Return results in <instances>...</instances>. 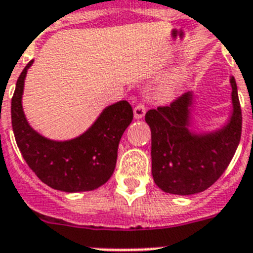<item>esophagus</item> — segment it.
Instances as JSON below:
<instances>
[{
    "mask_svg": "<svg viewBox=\"0 0 253 253\" xmlns=\"http://www.w3.org/2000/svg\"><path fill=\"white\" fill-rule=\"evenodd\" d=\"M145 112H147V110H145L144 105H143V104H137V105L133 108V118H135V120H141V118L145 116Z\"/></svg>",
    "mask_w": 253,
    "mask_h": 253,
    "instance_id": "obj_1",
    "label": "esophagus"
}]
</instances>
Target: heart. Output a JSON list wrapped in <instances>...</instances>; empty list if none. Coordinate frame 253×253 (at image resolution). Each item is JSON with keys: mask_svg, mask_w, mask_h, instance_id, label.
Listing matches in <instances>:
<instances>
[{"mask_svg": "<svg viewBox=\"0 0 253 253\" xmlns=\"http://www.w3.org/2000/svg\"><path fill=\"white\" fill-rule=\"evenodd\" d=\"M187 82V69L179 67L175 71L170 73L161 80L156 88V98L161 102H170L175 100L182 91Z\"/></svg>", "mask_w": 253, "mask_h": 253, "instance_id": "1", "label": "heart"}]
</instances>
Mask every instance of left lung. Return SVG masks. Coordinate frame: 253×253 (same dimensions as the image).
I'll return each instance as SVG.
<instances>
[{
	"instance_id": "obj_1",
	"label": "left lung",
	"mask_w": 253,
	"mask_h": 253,
	"mask_svg": "<svg viewBox=\"0 0 253 253\" xmlns=\"http://www.w3.org/2000/svg\"><path fill=\"white\" fill-rule=\"evenodd\" d=\"M230 85L233 109L226 122L213 131L195 128L194 91L145 114L152 133V175L164 192H203L229 166L242 133V110L234 77H230Z\"/></svg>"
}]
</instances>
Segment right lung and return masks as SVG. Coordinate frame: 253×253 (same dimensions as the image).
I'll use <instances>...</instances> for the list:
<instances>
[{"instance_id": "1", "label": "right lung", "mask_w": 253, "mask_h": 253, "mask_svg": "<svg viewBox=\"0 0 253 253\" xmlns=\"http://www.w3.org/2000/svg\"><path fill=\"white\" fill-rule=\"evenodd\" d=\"M32 63L18 78L11 98V125L20 153L39 179L54 190H96L116 169L118 144L133 118L132 108L125 100L106 106L87 131L70 140L42 136L28 123L22 105L24 80Z\"/></svg>"}]
</instances>
